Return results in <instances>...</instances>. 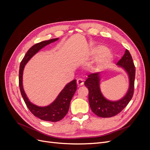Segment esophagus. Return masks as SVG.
Instances as JSON below:
<instances>
[{
  "label": "esophagus",
  "instance_id": "obj_1",
  "mask_svg": "<svg viewBox=\"0 0 150 150\" xmlns=\"http://www.w3.org/2000/svg\"><path fill=\"white\" fill-rule=\"evenodd\" d=\"M77 84H78V86H83L84 84V81H83V79H78V80H77Z\"/></svg>",
  "mask_w": 150,
  "mask_h": 150
}]
</instances>
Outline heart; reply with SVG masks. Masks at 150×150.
I'll list each match as a JSON object with an SVG mask.
<instances>
[{
  "label": "heart",
  "instance_id": "b5f03b06",
  "mask_svg": "<svg viewBox=\"0 0 150 150\" xmlns=\"http://www.w3.org/2000/svg\"><path fill=\"white\" fill-rule=\"evenodd\" d=\"M96 52H101L94 61V66L96 67H100L110 62L111 59V54L107 51V48L104 46H99L95 50Z\"/></svg>",
  "mask_w": 150,
  "mask_h": 150
}]
</instances>
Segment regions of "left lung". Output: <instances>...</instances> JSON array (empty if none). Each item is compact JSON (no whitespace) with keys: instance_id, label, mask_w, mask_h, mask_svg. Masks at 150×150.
<instances>
[{"instance_id":"1","label":"left lung","mask_w":150,"mask_h":150,"mask_svg":"<svg viewBox=\"0 0 150 150\" xmlns=\"http://www.w3.org/2000/svg\"><path fill=\"white\" fill-rule=\"evenodd\" d=\"M117 65L123 67L129 78V87L125 97L117 101H111L104 98L99 88V73L95 72L88 76L84 85L89 90V103L92 111L98 116L110 117L120 113L128 105L134 93L135 66L128 49Z\"/></svg>"}]
</instances>
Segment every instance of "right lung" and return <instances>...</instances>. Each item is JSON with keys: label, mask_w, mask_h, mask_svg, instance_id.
I'll return each mask as SVG.
<instances>
[{"label": "right lung", "mask_w": 150, "mask_h": 150, "mask_svg": "<svg viewBox=\"0 0 150 150\" xmlns=\"http://www.w3.org/2000/svg\"><path fill=\"white\" fill-rule=\"evenodd\" d=\"M58 38L52 39L48 40H44L40 42L35 44L32 46L27 52L25 55L21 62L19 74V84L21 93V95L24 99V101L30 111L33 114L39 117V119L47 121L56 122L61 120L68 112L69 108L70 102L73 97L77 89L76 80L74 79L68 83L65 88L59 94V96L52 104L45 107H39L31 103L27 97L22 86V74L23 70L26 63L33 57L35 53H37L40 49L43 48L47 44L56 41Z\"/></svg>", "instance_id": "obj_1"}]
</instances>
